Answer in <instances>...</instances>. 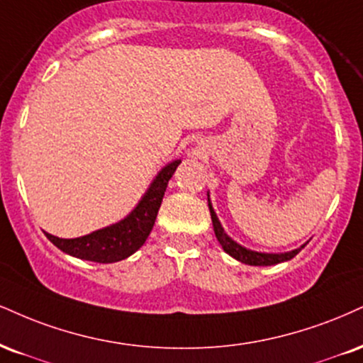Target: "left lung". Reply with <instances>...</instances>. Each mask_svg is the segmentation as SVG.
<instances>
[{"label":"left lung","instance_id":"left-lung-1","mask_svg":"<svg viewBox=\"0 0 363 363\" xmlns=\"http://www.w3.org/2000/svg\"><path fill=\"white\" fill-rule=\"evenodd\" d=\"M208 206H209V213H211L213 228H215V235H216L218 242L221 243V247H223V250L228 253V255L233 257V259H237L238 262H242V264H247V265H274V264H281V262L291 260L292 257L298 255V253L304 248V245H303L301 248H296V250L287 252V253H259V252L247 250V248H243L242 245H238L237 242H233V240H231L228 235L225 233L223 228H221L220 221H218L215 211H213L211 203H208Z\"/></svg>","mask_w":363,"mask_h":363}]
</instances>
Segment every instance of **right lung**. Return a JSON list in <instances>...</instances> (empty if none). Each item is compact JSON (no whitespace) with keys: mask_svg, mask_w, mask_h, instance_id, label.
<instances>
[{"mask_svg":"<svg viewBox=\"0 0 363 363\" xmlns=\"http://www.w3.org/2000/svg\"><path fill=\"white\" fill-rule=\"evenodd\" d=\"M179 164H181V160H174L160 170L159 176L148 187L147 194L138 203V206L120 223L93 231L91 235L79 238L65 240L45 233L47 238L62 252L82 260L111 264V262L126 259L145 243L147 237L154 228L157 213L162 204L165 187H167L169 179L176 172Z\"/></svg>","mask_w":363,"mask_h":363,"instance_id":"1","label":"right lung"}]
</instances>
